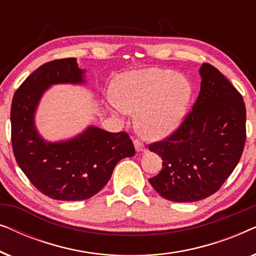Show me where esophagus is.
Segmentation results:
<instances>
[{
    "instance_id": "obj_1",
    "label": "esophagus",
    "mask_w": 256,
    "mask_h": 256,
    "mask_svg": "<svg viewBox=\"0 0 256 256\" xmlns=\"http://www.w3.org/2000/svg\"><path fill=\"white\" fill-rule=\"evenodd\" d=\"M134 146H135L136 152H144L146 150L144 144H143V142L140 141V140H134Z\"/></svg>"
}]
</instances>
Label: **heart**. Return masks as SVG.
<instances>
[{
	"label": "heart",
	"instance_id": "obj_1",
	"mask_svg": "<svg viewBox=\"0 0 256 256\" xmlns=\"http://www.w3.org/2000/svg\"><path fill=\"white\" fill-rule=\"evenodd\" d=\"M190 84L168 68H152L124 73L114 85L112 106L116 112L138 113L141 132L149 138L171 134L185 114Z\"/></svg>",
	"mask_w": 256,
	"mask_h": 256
}]
</instances>
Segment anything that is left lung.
Segmentation results:
<instances>
[{
  "label": "left lung",
  "instance_id": "left-lung-1",
  "mask_svg": "<svg viewBox=\"0 0 256 256\" xmlns=\"http://www.w3.org/2000/svg\"><path fill=\"white\" fill-rule=\"evenodd\" d=\"M198 98L180 127L149 144L162 157L163 168L149 182L160 197L192 202L216 194L230 176L246 142L242 96L214 66L199 70Z\"/></svg>",
  "mask_w": 256,
  "mask_h": 256
}]
</instances>
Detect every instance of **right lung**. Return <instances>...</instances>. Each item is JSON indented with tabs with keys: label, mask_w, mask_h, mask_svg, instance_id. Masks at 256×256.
<instances>
[{
	"label": "right lung",
	"mask_w": 256,
	"mask_h": 256,
	"mask_svg": "<svg viewBox=\"0 0 256 256\" xmlns=\"http://www.w3.org/2000/svg\"><path fill=\"white\" fill-rule=\"evenodd\" d=\"M84 70L76 58L45 62L14 94L10 121L16 162L37 190L56 200H85L110 180L116 164L135 155L126 132L88 127L76 138L46 142L34 127V110L42 94L54 84H82Z\"/></svg>",
	"instance_id": "obj_1"
}]
</instances>
